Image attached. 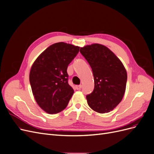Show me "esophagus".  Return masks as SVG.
<instances>
[{"mask_svg":"<svg viewBox=\"0 0 154 154\" xmlns=\"http://www.w3.org/2000/svg\"><path fill=\"white\" fill-rule=\"evenodd\" d=\"M82 85H76V88L77 90H80L81 88H82Z\"/></svg>","mask_w":154,"mask_h":154,"instance_id":"1","label":"esophagus"}]
</instances>
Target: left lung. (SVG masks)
<instances>
[{
	"label": "left lung",
	"instance_id": "left-lung-1",
	"mask_svg": "<svg viewBox=\"0 0 154 154\" xmlns=\"http://www.w3.org/2000/svg\"><path fill=\"white\" fill-rule=\"evenodd\" d=\"M80 51L89 63L94 76V88L86 96L87 103L97 112H109L123 99L127 71L121 60L103 45H88Z\"/></svg>",
	"mask_w": 154,
	"mask_h": 154
}]
</instances>
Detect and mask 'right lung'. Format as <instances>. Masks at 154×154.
I'll return each instance as SVG.
<instances>
[{"mask_svg": "<svg viewBox=\"0 0 154 154\" xmlns=\"http://www.w3.org/2000/svg\"><path fill=\"white\" fill-rule=\"evenodd\" d=\"M80 47L64 42L50 45L32 65L29 82L32 94L40 108L50 114L66 109L74 93L68 83L69 64Z\"/></svg>", "mask_w": 154, "mask_h": 154, "instance_id": "right-lung-1", "label": "right lung"}]
</instances>
